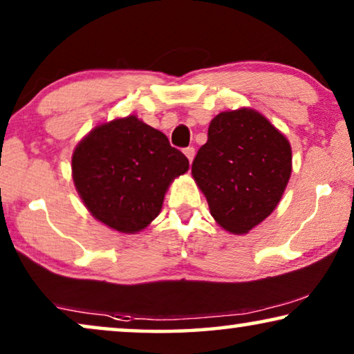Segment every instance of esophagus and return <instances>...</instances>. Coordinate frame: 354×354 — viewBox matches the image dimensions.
Wrapping results in <instances>:
<instances>
[{"mask_svg":"<svg viewBox=\"0 0 354 354\" xmlns=\"http://www.w3.org/2000/svg\"><path fill=\"white\" fill-rule=\"evenodd\" d=\"M183 153H185V156L188 158V161H193V158H195V148L193 147H188V148H185L183 149Z\"/></svg>","mask_w":354,"mask_h":354,"instance_id":"34e87169","label":"esophagus"}]
</instances>
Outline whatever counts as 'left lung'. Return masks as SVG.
Returning <instances> with one entry per match:
<instances>
[{
	"mask_svg": "<svg viewBox=\"0 0 354 354\" xmlns=\"http://www.w3.org/2000/svg\"><path fill=\"white\" fill-rule=\"evenodd\" d=\"M192 174L217 224L248 234L275 209L292 174L288 140L253 109L217 114Z\"/></svg>",
	"mask_w": 354,
	"mask_h": 354,
	"instance_id": "obj_1",
	"label": "left lung"
}]
</instances>
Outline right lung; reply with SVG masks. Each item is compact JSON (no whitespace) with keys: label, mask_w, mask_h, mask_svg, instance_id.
<instances>
[{"label":"right lung","mask_w":354,"mask_h":354,"mask_svg":"<svg viewBox=\"0 0 354 354\" xmlns=\"http://www.w3.org/2000/svg\"><path fill=\"white\" fill-rule=\"evenodd\" d=\"M188 159L166 135L135 115L98 125L77 145L72 177L85 206L111 229L135 234L161 211Z\"/></svg>","instance_id":"1"}]
</instances>
